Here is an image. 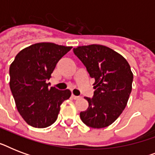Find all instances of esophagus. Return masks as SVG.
Segmentation results:
<instances>
[{
    "instance_id": "34e87169",
    "label": "esophagus",
    "mask_w": 155,
    "mask_h": 155,
    "mask_svg": "<svg viewBox=\"0 0 155 155\" xmlns=\"http://www.w3.org/2000/svg\"><path fill=\"white\" fill-rule=\"evenodd\" d=\"M71 97H72V98L74 100H78V99H80V96H75V95H74V94L71 95Z\"/></svg>"
}]
</instances>
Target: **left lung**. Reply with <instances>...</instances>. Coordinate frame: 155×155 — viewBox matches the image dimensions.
<instances>
[{
  "label": "left lung",
  "instance_id": "left-lung-1",
  "mask_svg": "<svg viewBox=\"0 0 155 155\" xmlns=\"http://www.w3.org/2000/svg\"><path fill=\"white\" fill-rule=\"evenodd\" d=\"M73 52L95 79L94 94L84 97L88 108L80 113V118L89 127H107L127 104L134 79L130 64L120 54L101 45L79 47Z\"/></svg>",
  "mask_w": 155,
  "mask_h": 155
}]
</instances>
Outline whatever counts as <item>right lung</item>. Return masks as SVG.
I'll return each mask as SVG.
<instances>
[{
    "label": "right lung",
    "instance_id": "obj_1",
    "mask_svg": "<svg viewBox=\"0 0 155 155\" xmlns=\"http://www.w3.org/2000/svg\"><path fill=\"white\" fill-rule=\"evenodd\" d=\"M71 47L41 42L26 47L16 55L9 68L11 92L18 112L35 128L51 125L60 105L70 98V90L50 87L51 75L60 58Z\"/></svg>",
    "mask_w": 155,
    "mask_h": 155
}]
</instances>
